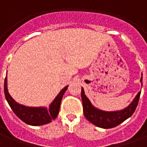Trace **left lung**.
Listing matches in <instances>:
<instances>
[{
  "instance_id": "left-lung-1",
  "label": "left lung",
  "mask_w": 147,
  "mask_h": 147,
  "mask_svg": "<svg viewBox=\"0 0 147 147\" xmlns=\"http://www.w3.org/2000/svg\"><path fill=\"white\" fill-rule=\"evenodd\" d=\"M141 83L142 85V75L141 77ZM141 92L139 91L136 98L133 99L132 102L127 108L122 110L113 111V112H106L95 108L90 102L88 98L85 95L84 90L82 87L81 90V98L83 101V113L87 120L90 123L94 124L95 126L102 128H112L117 127L120 123L127 120V118L131 117L134 113L136 107L139 103V97Z\"/></svg>"
}]
</instances>
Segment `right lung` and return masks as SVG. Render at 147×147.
I'll return each mask as SVG.
<instances>
[{
  "instance_id": "add662e5",
  "label": "right lung",
  "mask_w": 147,
  "mask_h": 147,
  "mask_svg": "<svg viewBox=\"0 0 147 147\" xmlns=\"http://www.w3.org/2000/svg\"><path fill=\"white\" fill-rule=\"evenodd\" d=\"M67 86H66L61 90L53 102L49 105V108L27 107L17 103L8 93V86H7V76L5 80L4 90H5V98L12 111L14 112V113L21 120H23L24 123L32 126H39V125L50 123L52 122V120L57 118L60 110L61 100L65 91L67 90Z\"/></svg>"
}]
</instances>
